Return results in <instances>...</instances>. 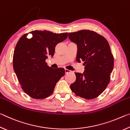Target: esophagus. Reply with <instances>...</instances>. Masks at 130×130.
<instances>
[{
	"mask_svg": "<svg viewBox=\"0 0 130 130\" xmlns=\"http://www.w3.org/2000/svg\"><path fill=\"white\" fill-rule=\"evenodd\" d=\"M65 72L66 74H68V73H70V72H71V71H70V70H69L67 69H65Z\"/></svg>",
	"mask_w": 130,
	"mask_h": 130,
	"instance_id": "esophagus-1",
	"label": "esophagus"
}]
</instances>
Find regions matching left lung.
<instances>
[{"instance_id":"left-lung-1","label":"left lung","mask_w":130,"mask_h":130,"mask_svg":"<svg viewBox=\"0 0 130 130\" xmlns=\"http://www.w3.org/2000/svg\"><path fill=\"white\" fill-rule=\"evenodd\" d=\"M69 38L77 46L76 60L84 61L83 73H75L76 80L70 85L76 95L85 99L98 97L106 88L113 68V57L104 37L89 30L69 32Z\"/></svg>"}]
</instances>
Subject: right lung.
Wrapping results in <instances>:
<instances>
[{
    "label": "right lung",
    "instance_id": "obj_1",
    "mask_svg": "<svg viewBox=\"0 0 130 130\" xmlns=\"http://www.w3.org/2000/svg\"><path fill=\"white\" fill-rule=\"evenodd\" d=\"M32 34L31 39L27 37ZM68 33L56 34L35 30L22 36L15 46L13 67L22 89L31 98L42 99L51 95L65 69L49 67L45 62L54 56L57 44L67 38Z\"/></svg>",
    "mask_w": 130,
    "mask_h": 130
}]
</instances>
